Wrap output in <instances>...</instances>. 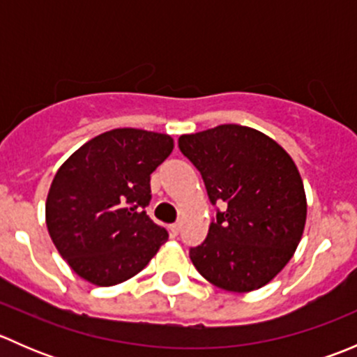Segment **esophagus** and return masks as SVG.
<instances>
[{
	"label": "esophagus",
	"mask_w": 357,
	"mask_h": 357,
	"mask_svg": "<svg viewBox=\"0 0 357 357\" xmlns=\"http://www.w3.org/2000/svg\"><path fill=\"white\" fill-rule=\"evenodd\" d=\"M179 229H181V225H179V222H172V225H169V231H171L172 236H178Z\"/></svg>",
	"instance_id": "34e87169"
}]
</instances>
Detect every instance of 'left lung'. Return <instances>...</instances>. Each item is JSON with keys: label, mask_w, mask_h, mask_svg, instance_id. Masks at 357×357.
Returning <instances> with one entry per match:
<instances>
[{"label": "left lung", "mask_w": 357, "mask_h": 357, "mask_svg": "<svg viewBox=\"0 0 357 357\" xmlns=\"http://www.w3.org/2000/svg\"><path fill=\"white\" fill-rule=\"evenodd\" d=\"M199 169L215 218L207 238L190 248L197 271L228 291H252L287 266L305 225L304 185L289 153L247 126L222 124L179 136Z\"/></svg>", "instance_id": "obj_1"}]
</instances>
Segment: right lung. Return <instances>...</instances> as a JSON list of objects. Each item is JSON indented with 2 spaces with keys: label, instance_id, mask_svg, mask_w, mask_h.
<instances>
[{
  "label": "right lung",
  "instance_id": "1",
  "mask_svg": "<svg viewBox=\"0 0 357 357\" xmlns=\"http://www.w3.org/2000/svg\"><path fill=\"white\" fill-rule=\"evenodd\" d=\"M172 138L112 129L84 143L56 171L46 226L56 250L81 278L110 287L138 275L167 240L146 215L150 174L172 152Z\"/></svg>",
  "mask_w": 357,
  "mask_h": 357
}]
</instances>
